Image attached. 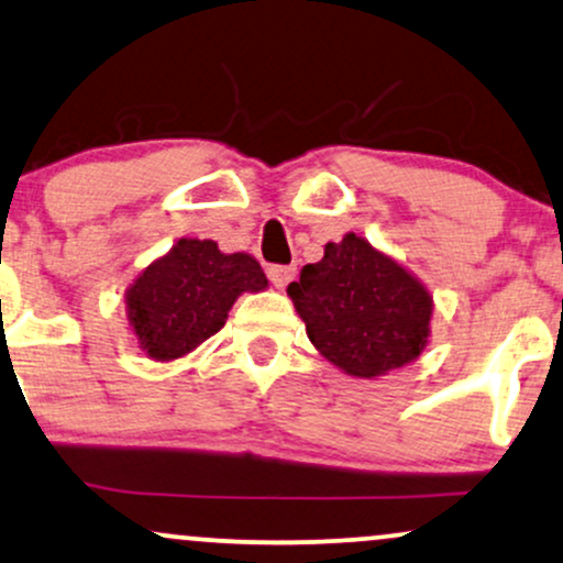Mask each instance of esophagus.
Here are the masks:
<instances>
[{"label": "esophagus", "mask_w": 563, "mask_h": 563, "mask_svg": "<svg viewBox=\"0 0 563 563\" xmlns=\"http://www.w3.org/2000/svg\"><path fill=\"white\" fill-rule=\"evenodd\" d=\"M267 277L273 280L275 288H286L296 277V267L294 264H273V267L267 269Z\"/></svg>", "instance_id": "obj_1"}]
</instances>
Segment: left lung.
<instances>
[{"label": "left lung", "instance_id": "1", "mask_svg": "<svg viewBox=\"0 0 563 563\" xmlns=\"http://www.w3.org/2000/svg\"><path fill=\"white\" fill-rule=\"evenodd\" d=\"M317 351L351 377L388 375L422 354L432 296L398 262L358 235L328 243L288 286Z\"/></svg>", "mask_w": 563, "mask_h": 563}]
</instances>
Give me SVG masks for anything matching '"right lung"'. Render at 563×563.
<instances>
[{"label": "right lung", "instance_id": "add662e5", "mask_svg": "<svg viewBox=\"0 0 563 563\" xmlns=\"http://www.w3.org/2000/svg\"><path fill=\"white\" fill-rule=\"evenodd\" d=\"M262 288L267 277L254 256L222 254L214 241L180 239L128 288V322L148 356L170 362L220 333L243 290Z\"/></svg>", "mask_w": 563, "mask_h": 563}]
</instances>
